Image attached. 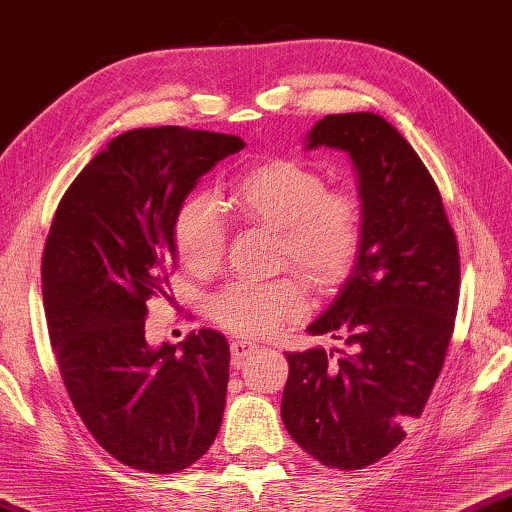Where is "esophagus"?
<instances>
[{
    "label": "esophagus",
    "mask_w": 512,
    "mask_h": 512,
    "mask_svg": "<svg viewBox=\"0 0 512 512\" xmlns=\"http://www.w3.org/2000/svg\"><path fill=\"white\" fill-rule=\"evenodd\" d=\"M257 348L259 346L255 342H250V339H233V342H230V353H233L235 359H244Z\"/></svg>",
    "instance_id": "obj_1"
}]
</instances>
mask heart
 Wrapping results in <instances>:
<instances>
[{
	"mask_svg": "<svg viewBox=\"0 0 512 512\" xmlns=\"http://www.w3.org/2000/svg\"><path fill=\"white\" fill-rule=\"evenodd\" d=\"M230 204L244 222L279 230V259L293 264L315 288L335 286L362 248L359 199L348 190H328L317 170L290 159L246 170L233 186ZM173 239L190 273H213L222 264L228 239L226 217L215 199L188 197L175 217ZM210 308L224 328L259 337L302 315L306 297L295 279H237L215 293Z\"/></svg>",
	"mask_w": 512,
	"mask_h": 512,
	"instance_id": "heart-1",
	"label": "heart"
}]
</instances>
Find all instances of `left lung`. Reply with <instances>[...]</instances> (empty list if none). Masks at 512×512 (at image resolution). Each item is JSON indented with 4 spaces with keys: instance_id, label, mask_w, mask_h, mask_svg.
Instances as JSON below:
<instances>
[{
    "instance_id": "8db88e82",
    "label": "left lung",
    "mask_w": 512,
    "mask_h": 512,
    "mask_svg": "<svg viewBox=\"0 0 512 512\" xmlns=\"http://www.w3.org/2000/svg\"><path fill=\"white\" fill-rule=\"evenodd\" d=\"M353 159L364 237L342 290L308 326L342 348L286 353L282 419L319 464L379 462L422 415L453 337L459 248L435 179L399 130L375 113L326 115L306 148Z\"/></svg>"
}]
</instances>
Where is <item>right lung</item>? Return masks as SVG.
<instances>
[{"label":"right lung","instance_id":"obj_1","mask_svg":"<svg viewBox=\"0 0 512 512\" xmlns=\"http://www.w3.org/2000/svg\"><path fill=\"white\" fill-rule=\"evenodd\" d=\"M244 146L182 126L128 130L75 177L50 224L42 293L59 373L97 444L142 473L193 466L222 426L226 337L202 328L148 346L146 302L168 297L179 206Z\"/></svg>","mask_w":512,"mask_h":512}]
</instances>
